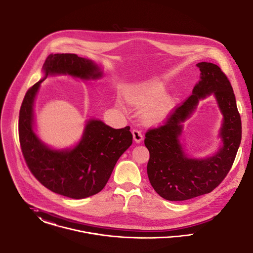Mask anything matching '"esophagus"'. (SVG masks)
Instances as JSON below:
<instances>
[{
	"mask_svg": "<svg viewBox=\"0 0 253 253\" xmlns=\"http://www.w3.org/2000/svg\"><path fill=\"white\" fill-rule=\"evenodd\" d=\"M132 134H133V137H134V139H135V141H136V142H140V141L142 140L143 136H142V134H141V132H140L139 130H137V129H133Z\"/></svg>",
	"mask_w": 253,
	"mask_h": 253,
	"instance_id": "1",
	"label": "esophagus"
}]
</instances>
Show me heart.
<instances>
[{
    "label": "heart",
    "instance_id": "heart-1",
    "mask_svg": "<svg viewBox=\"0 0 253 253\" xmlns=\"http://www.w3.org/2000/svg\"><path fill=\"white\" fill-rule=\"evenodd\" d=\"M164 87L160 84H150L144 86L131 96L132 102L139 107L148 106L143 113L145 122L155 124L163 121L173 108V102L169 97H162L164 95Z\"/></svg>",
    "mask_w": 253,
    "mask_h": 253
}]
</instances>
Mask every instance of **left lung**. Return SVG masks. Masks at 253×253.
Returning a JSON list of instances; mask_svg holds the SVG:
<instances>
[{"label":"left lung","instance_id":"left-lung-1","mask_svg":"<svg viewBox=\"0 0 253 253\" xmlns=\"http://www.w3.org/2000/svg\"><path fill=\"white\" fill-rule=\"evenodd\" d=\"M200 81L182 104L176 106L164 123L145 133L144 144L149 150L147 175L156 193L170 201H183L211 193L232 168L242 139V122L233 88L226 75L214 63L196 64ZM213 93L224 115L221 136L224 146L207 159H190L178 141L180 122L195 109L200 97Z\"/></svg>","mask_w":253,"mask_h":253}]
</instances>
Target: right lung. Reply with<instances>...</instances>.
Listing matches in <instances>:
<instances>
[{
	"mask_svg": "<svg viewBox=\"0 0 253 253\" xmlns=\"http://www.w3.org/2000/svg\"><path fill=\"white\" fill-rule=\"evenodd\" d=\"M43 70L88 80L101 77L97 65L75 54H51ZM40 80L30 87L19 113V140L26 164L33 175L50 191L81 199L96 195L106 186L117 160L132 144L130 127L114 129L100 120H89L78 145L57 151L45 146L33 131V106Z\"/></svg>",
	"mask_w": 253,
	"mask_h": 253,
	"instance_id": "add662e5",
	"label": "right lung"
}]
</instances>
